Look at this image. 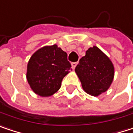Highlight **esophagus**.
<instances>
[{
  "label": "esophagus",
  "instance_id": "34e87169",
  "mask_svg": "<svg viewBox=\"0 0 133 133\" xmlns=\"http://www.w3.org/2000/svg\"><path fill=\"white\" fill-rule=\"evenodd\" d=\"M76 65H77V63H76V62H73V63H71V66H72V68H73V70H74L75 67L76 66Z\"/></svg>",
  "mask_w": 133,
  "mask_h": 133
}]
</instances>
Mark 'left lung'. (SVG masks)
<instances>
[{
  "label": "left lung",
  "instance_id": "1",
  "mask_svg": "<svg viewBox=\"0 0 133 133\" xmlns=\"http://www.w3.org/2000/svg\"><path fill=\"white\" fill-rule=\"evenodd\" d=\"M83 90L99 96L110 87L114 77V66L108 57L94 46L86 51L75 68Z\"/></svg>",
  "mask_w": 133,
  "mask_h": 133
}]
</instances>
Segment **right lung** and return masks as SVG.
<instances>
[{
	"mask_svg": "<svg viewBox=\"0 0 133 133\" xmlns=\"http://www.w3.org/2000/svg\"><path fill=\"white\" fill-rule=\"evenodd\" d=\"M71 70L66 52L56 44L45 46L31 56L26 79L36 94L46 97L58 91L63 77Z\"/></svg>",
	"mask_w": 133,
	"mask_h": 133,
	"instance_id": "right-lung-1",
	"label": "right lung"
}]
</instances>
